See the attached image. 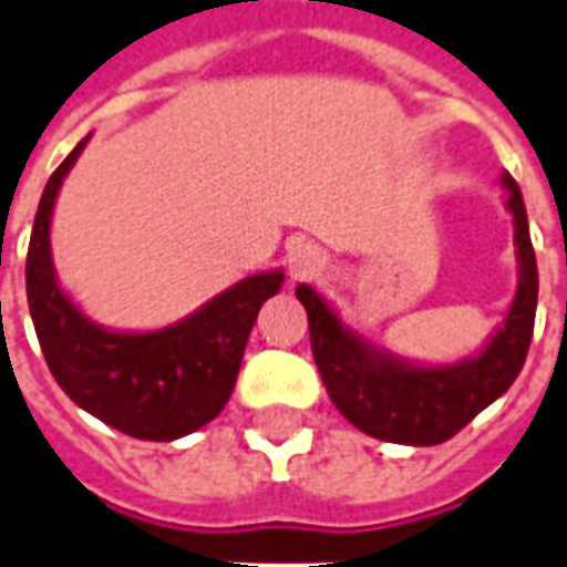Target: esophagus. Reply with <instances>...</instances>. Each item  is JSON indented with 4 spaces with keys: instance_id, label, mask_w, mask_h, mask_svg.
<instances>
[{
    "instance_id": "34e87169",
    "label": "esophagus",
    "mask_w": 567,
    "mask_h": 567,
    "mask_svg": "<svg viewBox=\"0 0 567 567\" xmlns=\"http://www.w3.org/2000/svg\"><path fill=\"white\" fill-rule=\"evenodd\" d=\"M324 267V255L319 251V245L312 243H297L288 248V270L295 279L312 276Z\"/></svg>"
}]
</instances>
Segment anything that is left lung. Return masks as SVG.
Returning a JSON list of instances; mask_svg holds the SVG:
<instances>
[{
    "instance_id": "obj_1",
    "label": "left lung",
    "mask_w": 567,
    "mask_h": 567,
    "mask_svg": "<svg viewBox=\"0 0 567 567\" xmlns=\"http://www.w3.org/2000/svg\"><path fill=\"white\" fill-rule=\"evenodd\" d=\"M506 208L516 227L518 288L504 324L488 343L451 365H414L340 319L310 285H297V300L310 319L312 359L338 411L362 433L399 445H439L461 433L478 411L513 386L532 347L537 310V260L518 184L504 174Z\"/></svg>"
}]
</instances>
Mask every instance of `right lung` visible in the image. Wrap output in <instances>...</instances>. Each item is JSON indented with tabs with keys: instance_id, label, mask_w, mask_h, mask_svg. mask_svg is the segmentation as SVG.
<instances>
[{
	"instance_id": "right-lung-1",
	"label": "right lung",
	"mask_w": 567,
	"mask_h": 567,
	"mask_svg": "<svg viewBox=\"0 0 567 567\" xmlns=\"http://www.w3.org/2000/svg\"><path fill=\"white\" fill-rule=\"evenodd\" d=\"M91 137V134H89ZM76 150L51 174L27 251V303L51 374L82 411L118 433L172 442L215 421L243 365L245 343L282 270L255 272L159 331H113L79 310L51 260V215Z\"/></svg>"
}]
</instances>
